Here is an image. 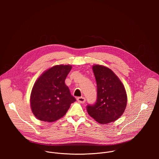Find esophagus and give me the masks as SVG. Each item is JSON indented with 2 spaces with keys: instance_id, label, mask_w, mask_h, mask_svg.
I'll use <instances>...</instances> for the list:
<instances>
[{
  "instance_id": "esophagus-1",
  "label": "esophagus",
  "mask_w": 159,
  "mask_h": 159,
  "mask_svg": "<svg viewBox=\"0 0 159 159\" xmlns=\"http://www.w3.org/2000/svg\"><path fill=\"white\" fill-rule=\"evenodd\" d=\"M77 101H79L80 103H82V104H84L85 102V98L84 97H79V98H77Z\"/></svg>"
}]
</instances>
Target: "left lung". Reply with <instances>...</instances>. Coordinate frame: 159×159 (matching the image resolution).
Returning <instances> with one entry per match:
<instances>
[{
  "mask_svg": "<svg viewBox=\"0 0 159 159\" xmlns=\"http://www.w3.org/2000/svg\"><path fill=\"white\" fill-rule=\"evenodd\" d=\"M93 70L97 84V100L94 104L87 106L88 114L101 124L115 121L126 109L127 96L125 87L109 68L96 65Z\"/></svg>",
  "mask_w": 159,
  "mask_h": 159,
  "instance_id": "8db88e82",
  "label": "left lung"
}]
</instances>
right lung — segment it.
<instances>
[{"mask_svg": "<svg viewBox=\"0 0 159 159\" xmlns=\"http://www.w3.org/2000/svg\"><path fill=\"white\" fill-rule=\"evenodd\" d=\"M71 69L70 65H55L45 71L34 83L30 104L33 115L38 120L55 121L62 118L76 101L65 84Z\"/></svg>", "mask_w": 159, "mask_h": 159, "instance_id": "1", "label": "right lung"}]
</instances>
